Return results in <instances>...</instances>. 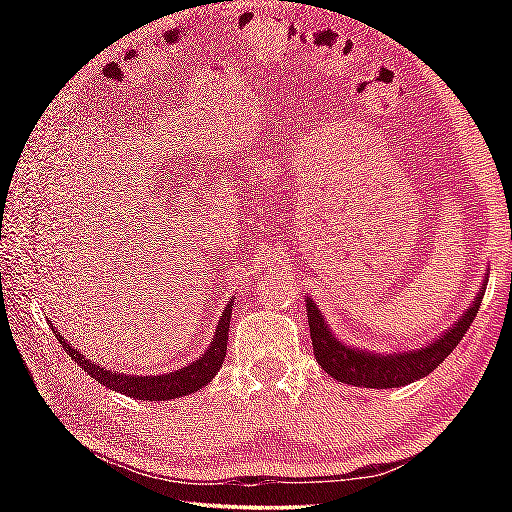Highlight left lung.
<instances>
[{"label": "left lung", "instance_id": "1", "mask_svg": "<svg viewBox=\"0 0 512 512\" xmlns=\"http://www.w3.org/2000/svg\"><path fill=\"white\" fill-rule=\"evenodd\" d=\"M486 284H488V273L471 306L466 308L462 317L455 321L447 332L440 334L438 339H433L431 343L422 347H416V350H402V352H391V354L369 352V350H363V347H354L341 341L339 336L332 332L328 319H323L317 303L308 297L306 310H308V325H310L314 356H317V361L325 372L345 385L389 389V387H402V385L416 383V380L429 376L433 369H436L444 358L458 347L462 336L473 323L477 310L482 306Z\"/></svg>", "mask_w": 512, "mask_h": 512}]
</instances>
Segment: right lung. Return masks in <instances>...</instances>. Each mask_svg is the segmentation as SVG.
<instances>
[{"label": "right lung", "mask_w": 512, "mask_h": 512, "mask_svg": "<svg viewBox=\"0 0 512 512\" xmlns=\"http://www.w3.org/2000/svg\"><path fill=\"white\" fill-rule=\"evenodd\" d=\"M233 306L235 303L231 299L222 312V319L215 325V334L209 347H206V352L198 358V361H193L180 369H171L167 374L136 376V374L114 372V369H105L103 365H96L94 361H90V358L81 354L79 350H74V345L65 339V336H61V332H57L54 328L52 330L57 334V341L63 345L65 354L72 356V361L81 369H85V372H88L94 380H99L101 385L136 400H173L180 396L195 394V391L202 389L204 385H209L213 376L220 372L226 356L228 325H231Z\"/></svg>", "instance_id": "1"}]
</instances>
